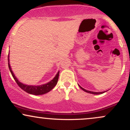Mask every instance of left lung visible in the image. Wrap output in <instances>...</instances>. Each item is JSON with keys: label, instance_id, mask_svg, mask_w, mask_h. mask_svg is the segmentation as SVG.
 <instances>
[{"label": "left lung", "instance_id": "8db88e82", "mask_svg": "<svg viewBox=\"0 0 130 130\" xmlns=\"http://www.w3.org/2000/svg\"><path fill=\"white\" fill-rule=\"evenodd\" d=\"M79 86L80 88V89H82V90H83L84 91H85V92H87V93H92V94H95V95H98V94H101V93H104V92H91V91H89V90H86V89H84V88H83V87H80V86Z\"/></svg>", "mask_w": 130, "mask_h": 130}]
</instances>
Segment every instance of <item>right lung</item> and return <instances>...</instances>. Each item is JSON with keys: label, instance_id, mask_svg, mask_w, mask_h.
<instances>
[{"label": "right lung", "instance_id": "1", "mask_svg": "<svg viewBox=\"0 0 130 130\" xmlns=\"http://www.w3.org/2000/svg\"><path fill=\"white\" fill-rule=\"evenodd\" d=\"M8 60L9 69H10V72H11V74H12L14 80H15L16 83H17V84L18 85V86L21 88V89H22L24 91L27 92V93H29L30 94H32V95H43V94L47 93V92H50V90H51L52 89L56 86L57 83L58 79H59V71L57 73V74H56V76H55V77L53 80H51L50 82H49L48 83H47V84H46L40 85V86H27V85L23 84L22 83H21L17 79V78L14 76L12 70L11 69V67H10V63H9L8 58Z\"/></svg>", "mask_w": 130, "mask_h": 130}]
</instances>
